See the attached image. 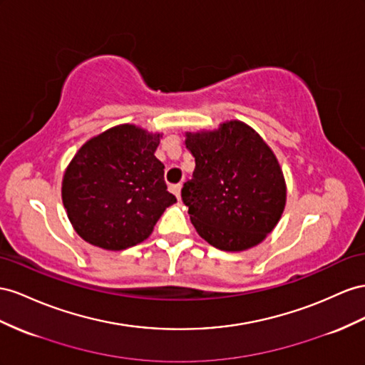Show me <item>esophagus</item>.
Segmentation results:
<instances>
[{"instance_id":"esophagus-1","label":"esophagus","mask_w":365,"mask_h":365,"mask_svg":"<svg viewBox=\"0 0 365 365\" xmlns=\"http://www.w3.org/2000/svg\"><path fill=\"white\" fill-rule=\"evenodd\" d=\"M181 189H182L181 184H176V185H172V187H170L172 193L176 196V198H178V201L181 200Z\"/></svg>"}]
</instances>
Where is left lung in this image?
I'll return each mask as SVG.
<instances>
[{
  "instance_id": "1",
  "label": "left lung",
  "mask_w": 365,
  "mask_h": 365,
  "mask_svg": "<svg viewBox=\"0 0 365 365\" xmlns=\"http://www.w3.org/2000/svg\"><path fill=\"white\" fill-rule=\"evenodd\" d=\"M184 136L195 172L182 187V202L196 232L224 252L262 242L277 227L287 201L284 173L269 144L238 120Z\"/></svg>"
}]
</instances>
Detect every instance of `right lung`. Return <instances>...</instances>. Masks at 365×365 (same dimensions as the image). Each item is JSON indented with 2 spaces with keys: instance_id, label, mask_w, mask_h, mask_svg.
Instances as JSON below:
<instances>
[{
  "instance_id": "right-lung-1",
  "label": "right lung",
  "mask_w": 365,
  "mask_h": 365,
  "mask_svg": "<svg viewBox=\"0 0 365 365\" xmlns=\"http://www.w3.org/2000/svg\"><path fill=\"white\" fill-rule=\"evenodd\" d=\"M163 133L120 124L86 141L68 163L61 198L81 238L104 250H124L153 232L176 198L167 192L156 158Z\"/></svg>"
}]
</instances>
